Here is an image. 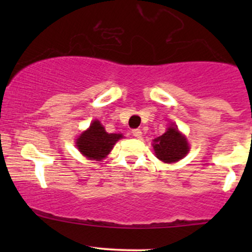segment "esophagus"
<instances>
[{
    "mask_svg": "<svg viewBox=\"0 0 252 252\" xmlns=\"http://www.w3.org/2000/svg\"><path fill=\"white\" fill-rule=\"evenodd\" d=\"M131 132L136 138H141V136H142V131L140 129H134Z\"/></svg>",
    "mask_w": 252,
    "mask_h": 252,
    "instance_id": "obj_1",
    "label": "esophagus"
}]
</instances>
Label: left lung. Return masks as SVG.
<instances>
[{"mask_svg": "<svg viewBox=\"0 0 252 252\" xmlns=\"http://www.w3.org/2000/svg\"><path fill=\"white\" fill-rule=\"evenodd\" d=\"M153 148L158 160L164 163H174L187 155L189 152V144L176 126L170 124L163 135L153 141Z\"/></svg>", "mask_w": 252, "mask_h": 252, "instance_id": "left-lung-1", "label": "left lung"}]
</instances>
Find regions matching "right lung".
<instances>
[{"mask_svg": "<svg viewBox=\"0 0 252 252\" xmlns=\"http://www.w3.org/2000/svg\"><path fill=\"white\" fill-rule=\"evenodd\" d=\"M123 137L122 134H109L98 120L90 124L89 129L82 132L76 140L79 152L90 160L100 161L114 148L115 143Z\"/></svg>", "mask_w": 252, "mask_h": 252, "instance_id": "right-lung-1", "label": "right lung"}]
</instances>
